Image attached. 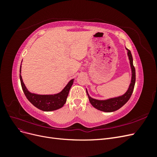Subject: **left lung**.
Masks as SVG:
<instances>
[{
    "label": "left lung",
    "mask_w": 157,
    "mask_h": 157,
    "mask_svg": "<svg viewBox=\"0 0 157 157\" xmlns=\"http://www.w3.org/2000/svg\"><path fill=\"white\" fill-rule=\"evenodd\" d=\"M128 51V56L130 59V66L132 69V80L130 86L128 88L127 92L121 96L114 98L106 99V100H98L92 98L89 96V94L86 90V93L89 98V101L92 105L98 110L104 112H113L115 111L118 109L122 107L124 104L129 100L132 94L134 91V88L136 82V70L134 65H133V58L131 54V52L126 48Z\"/></svg>",
    "instance_id": "left-lung-1"
}]
</instances>
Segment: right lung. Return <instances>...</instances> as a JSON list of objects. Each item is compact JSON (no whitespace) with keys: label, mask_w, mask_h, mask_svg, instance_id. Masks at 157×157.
I'll return each mask as SVG.
<instances>
[{"label":"right lung","mask_w":157,"mask_h":157,"mask_svg":"<svg viewBox=\"0 0 157 157\" xmlns=\"http://www.w3.org/2000/svg\"><path fill=\"white\" fill-rule=\"evenodd\" d=\"M20 72L21 73V67ZM20 78L23 91L28 100L35 107L44 111H55L61 108L64 105V104L67 101L69 92L71 86L73 85L74 80V79L71 80L62 91L58 94L54 95H39L32 94L28 91L23 82L21 74H20Z\"/></svg>","instance_id":"right-lung-1"}]
</instances>
